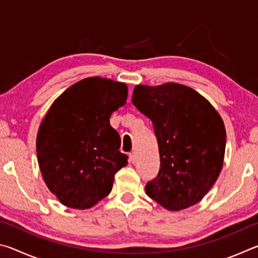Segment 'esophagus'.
Listing matches in <instances>:
<instances>
[{
    "label": "esophagus",
    "instance_id": "obj_1",
    "mask_svg": "<svg viewBox=\"0 0 258 258\" xmlns=\"http://www.w3.org/2000/svg\"><path fill=\"white\" fill-rule=\"evenodd\" d=\"M130 160L132 161V163H135V161H137V152L134 150L130 152Z\"/></svg>",
    "mask_w": 258,
    "mask_h": 258
}]
</instances>
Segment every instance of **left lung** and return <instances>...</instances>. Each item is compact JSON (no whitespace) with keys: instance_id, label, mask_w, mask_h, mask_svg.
<instances>
[{"instance_id":"1","label":"left lung","mask_w":258,"mask_h":258,"mask_svg":"<svg viewBox=\"0 0 258 258\" xmlns=\"http://www.w3.org/2000/svg\"><path fill=\"white\" fill-rule=\"evenodd\" d=\"M132 102L154 124L160 168L146 194L168 211L199 203L223 167V119L207 99L189 86L137 85Z\"/></svg>"}]
</instances>
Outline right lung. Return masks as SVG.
I'll list each match as a JSON object with an SVG mask.
<instances>
[{"label":"right lung","mask_w":258,"mask_h":258,"mask_svg":"<svg viewBox=\"0 0 258 258\" xmlns=\"http://www.w3.org/2000/svg\"><path fill=\"white\" fill-rule=\"evenodd\" d=\"M127 85L102 77L73 84L51 104L40 125L36 152L46 186L64 206L93 207L127 164L109 118L127 99Z\"/></svg>","instance_id":"add662e5"}]
</instances>
